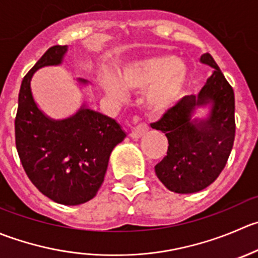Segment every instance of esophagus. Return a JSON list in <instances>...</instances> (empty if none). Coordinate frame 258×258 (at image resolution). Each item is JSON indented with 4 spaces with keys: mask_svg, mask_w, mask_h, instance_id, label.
<instances>
[{
    "mask_svg": "<svg viewBox=\"0 0 258 258\" xmlns=\"http://www.w3.org/2000/svg\"><path fill=\"white\" fill-rule=\"evenodd\" d=\"M147 130H149V127H147L146 123H140L137 124L136 127H134V130L131 131L130 136H131L132 139H140V137H142L146 134Z\"/></svg>",
    "mask_w": 258,
    "mask_h": 258,
    "instance_id": "esophagus-1",
    "label": "esophagus"
}]
</instances>
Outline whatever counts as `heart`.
Listing matches in <instances>:
<instances>
[{"instance_id":"obj_1","label":"heart","mask_w":258,"mask_h":258,"mask_svg":"<svg viewBox=\"0 0 258 258\" xmlns=\"http://www.w3.org/2000/svg\"><path fill=\"white\" fill-rule=\"evenodd\" d=\"M189 77L186 62L174 59L171 55H157L134 61L124 67L117 79L107 77L103 88L116 99H123L124 89H145L146 107L151 113L159 114L169 111L181 94Z\"/></svg>"}]
</instances>
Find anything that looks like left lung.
Instances as JSON below:
<instances>
[{
	"instance_id": "obj_1",
	"label": "left lung",
	"mask_w": 258,
	"mask_h": 258,
	"mask_svg": "<svg viewBox=\"0 0 258 258\" xmlns=\"http://www.w3.org/2000/svg\"><path fill=\"white\" fill-rule=\"evenodd\" d=\"M203 64L214 69L198 94L185 96L152 128L164 132L167 154L155 166L160 181L169 190L190 194L206 189L224 169L236 135L234 92L211 54ZM211 107L207 119H192L198 106Z\"/></svg>"
}]
</instances>
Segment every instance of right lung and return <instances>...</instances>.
Masks as SVG:
<instances>
[{
  "label": "right lung",
  "instance_id": "add662e5",
  "mask_svg": "<svg viewBox=\"0 0 258 258\" xmlns=\"http://www.w3.org/2000/svg\"><path fill=\"white\" fill-rule=\"evenodd\" d=\"M68 45L46 50L24 77L15 119L16 149L25 172L45 197L78 206L96 197L104 180L111 152L126 137L111 117L86 104L69 118L52 119L37 107L31 79L40 68L61 64ZM88 84L86 79H78Z\"/></svg>",
  "mask_w": 258,
  "mask_h": 258
}]
</instances>
